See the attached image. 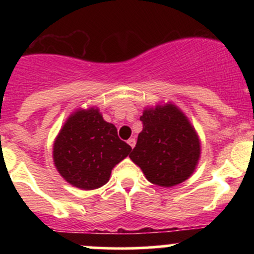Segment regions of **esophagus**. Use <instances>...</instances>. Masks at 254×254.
I'll return each instance as SVG.
<instances>
[{
    "label": "esophagus",
    "mask_w": 254,
    "mask_h": 254,
    "mask_svg": "<svg viewBox=\"0 0 254 254\" xmlns=\"http://www.w3.org/2000/svg\"><path fill=\"white\" fill-rule=\"evenodd\" d=\"M127 143L130 145V147L134 148L135 147V143H136V140H135V137H131V139L127 140Z\"/></svg>",
    "instance_id": "obj_1"
}]
</instances>
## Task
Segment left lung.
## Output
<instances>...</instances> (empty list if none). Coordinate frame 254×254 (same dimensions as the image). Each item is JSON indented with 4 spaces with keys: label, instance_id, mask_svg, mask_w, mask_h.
<instances>
[{
    "label": "left lung",
    "instance_id": "left-lung-1",
    "mask_svg": "<svg viewBox=\"0 0 254 254\" xmlns=\"http://www.w3.org/2000/svg\"><path fill=\"white\" fill-rule=\"evenodd\" d=\"M142 131L130 155L146 179L158 187H175L195 171L201 153L200 139L188 117L167 102L147 107L140 117Z\"/></svg>",
    "mask_w": 254,
    "mask_h": 254
}]
</instances>
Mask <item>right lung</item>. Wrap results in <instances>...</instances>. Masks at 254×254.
Here are the masks:
<instances>
[{
	"label": "right lung",
	"instance_id": "right-lung-1",
	"mask_svg": "<svg viewBox=\"0 0 254 254\" xmlns=\"http://www.w3.org/2000/svg\"><path fill=\"white\" fill-rule=\"evenodd\" d=\"M131 147L118 137L97 107L76 109L64 123L53 146L54 165L71 186L83 190L101 188L112 170Z\"/></svg>",
	"mask_w": 254,
	"mask_h": 254
}]
</instances>
